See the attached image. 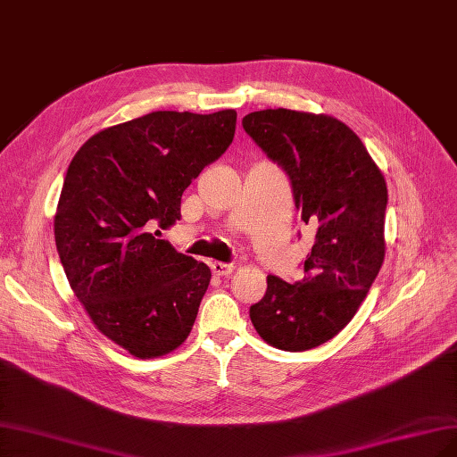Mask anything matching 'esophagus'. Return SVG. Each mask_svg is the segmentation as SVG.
I'll return each mask as SVG.
<instances>
[{"instance_id": "1", "label": "esophagus", "mask_w": 457, "mask_h": 457, "mask_svg": "<svg viewBox=\"0 0 457 457\" xmlns=\"http://www.w3.org/2000/svg\"><path fill=\"white\" fill-rule=\"evenodd\" d=\"M211 269H212V273H214L216 277H229V275L233 273L235 265H233V263H220V262H212V263H211Z\"/></svg>"}]
</instances>
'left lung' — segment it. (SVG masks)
I'll use <instances>...</instances> for the list:
<instances>
[{
	"label": "left lung",
	"mask_w": 457,
	"mask_h": 457,
	"mask_svg": "<svg viewBox=\"0 0 457 457\" xmlns=\"http://www.w3.org/2000/svg\"><path fill=\"white\" fill-rule=\"evenodd\" d=\"M243 128L290 177L301 220L316 228L305 277L288 284L269 275L250 320L267 345L311 350L350 322L380 271L386 180L358 135L333 116L265 109L246 114Z\"/></svg>",
	"instance_id": "1"
}]
</instances>
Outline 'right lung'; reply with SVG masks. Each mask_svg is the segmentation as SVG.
<instances>
[{"mask_svg":"<svg viewBox=\"0 0 457 457\" xmlns=\"http://www.w3.org/2000/svg\"><path fill=\"white\" fill-rule=\"evenodd\" d=\"M237 112L156 111L97 131L73 156L54 216L63 271L94 326L139 360L190 335L211 269L150 229L180 220V197L224 154ZM158 233V231H156Z\"/></svg>","mask_w":457,"mask_h":457,"instance_id":"add662e5","label":"right lung"}]
</instances>
